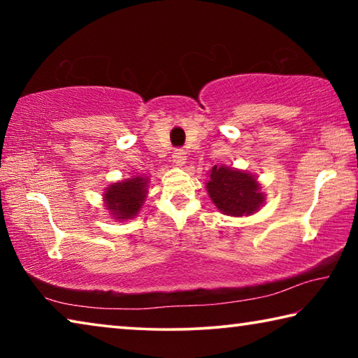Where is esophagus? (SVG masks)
Wrapping results in <instances>:
<instances>
[{
    "instance_id": "obj_1",
    "label": "esophagus",
    "mask_w": 358,
    "mask_h": 358,
    "mask_svg": "<svg viewBox=\"0 0 358 358\" xmlns=\"http://www.w3.org/2000/svg\"><path fill=\"white\" fill-rule=\"evenodd\" d=\"M172 157H173V162H177L178 166H183L186 162V153H185V150H181V148L175 150Z\"/></svg>"
}]
</instances>
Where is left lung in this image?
<instances>
[{
    "instance_id": "8db88e82",
    "label": "left lung",
    "mask_w": 358,
    "mask_h": 358,
    "mask_svg": "<svg viewBox=\"0 0 358 358\" xmlns=\"http://www.w3.org/2000/svg\"><path fill=\"white\" fill-rule=\"evenodd\" d=\"M207 189L216 207L230 216L256 213L264 203L260 186L252 175L224 166L211 169Z\"/></svg>"
}]
</instances>
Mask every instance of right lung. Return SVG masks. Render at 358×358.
Instances as JSON below:
<instances>
[{
  "label": "right lung",
  "instance_id": "add662e5",
  "mask_svg": "<svg viewBox=\"0 0 358 358\" xmlns=\"http://www.w3.org/2000/svg\"><path fill=\"white\" fill-rule=\"evenodd\" d=\"M147 178L136 177L107 187L104 201L117 220H129L138 213L147 194Z\"/></svg>",
  "mask_w": 358,
  "mask_h": 358
}]
</instances>
